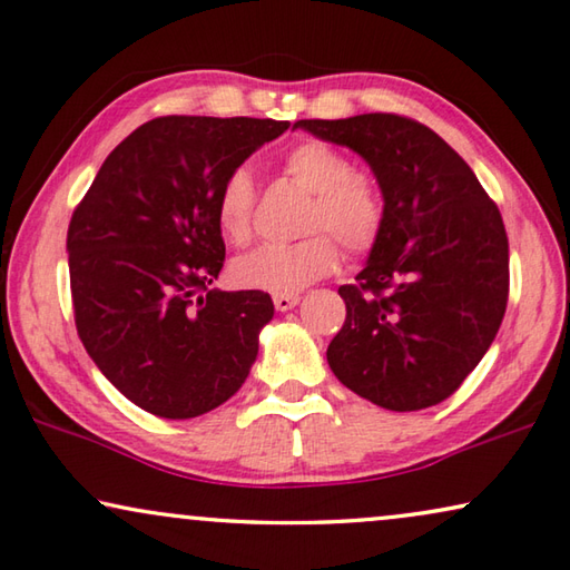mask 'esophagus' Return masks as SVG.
I'll return each instance as SVG.
<instances>
[{
  "mask_svg": "<svg viewBox=\"0 0 570 570\" xmlns=\"http://www.w3.org/2000/svg\"><path fill=\"white\" fill-rule=\"evenodd\" d=\"M298 302H302L298 294H274V306L278 312H288V308H294Z\"/></svg>",
  "mask_w": 570,
  "mask_h": 570,
  "instance_id": "1",
  "label": "esophagus"
}]
</instances>
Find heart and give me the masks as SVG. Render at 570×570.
<instances>
[{
    "label": "heart",
    "instance_id": "1",
    "mask_svg": "<svg viewBox=\"0 0 570 570\" xmlns=\"http://www.w3.org/2000/svg\"><path fill=\"white\" fill-rule=\"evenodd\" d=\"M284 169L296 184L314 191L306 232L298 242L264 244L234 264L236 284L272 294H298L328 276L341 262V244L354 256L374 249L384 229V202L354 161L324 141H302L286 151ZM256 189L252 171L236 167L216 194V224L236 246L254 234ZM337 238L334 240L333 236Z\"/></svg>",
    "mask_w": 570,
    "mask_h": 570
}]
</instances>
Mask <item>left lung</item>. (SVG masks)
Returning a JSON list of instances; mask_svg holds the SVG:
<instances>
[{
    "mask_svg": "<svg viewBox=\"0 0 570 570\" xmlns=\"http://www.w3.org/2000/svg\"><path fill=\"white\" fill-rule=\"evenodd\" d=\"M354 149L384 194V229L326 348L336 379L389 411L436 406L479 366L509 304L499 206L436 131L399 114L302 119Z\"/></svg>",
    "mask_w": 570,
    "mask_h": 570,
    "instance_id": "obj_1",
    "label": "left lung"
}]
</instances>
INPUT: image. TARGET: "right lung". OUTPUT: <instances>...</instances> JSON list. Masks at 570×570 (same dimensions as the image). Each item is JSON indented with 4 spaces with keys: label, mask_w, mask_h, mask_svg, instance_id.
<instances>
[{
    "label": "right lung",
    "mask_w": 570,
    "mask_h": 570,
    "mask_svg": "<svg viewBox=\"0 0 570 570\" xmlns=\"http://www.w3.org/2000/svg\"><path fill=\"white\" fill-rule=\"evenodd\" d=\"M288 121L157 117L91 181L67 232L77 334L114 386L161 419H194L249 376L264 292H216L226 256L216 194Z\"/></svg>",
    "instance_id": "obj_1"
}]
</instances>
